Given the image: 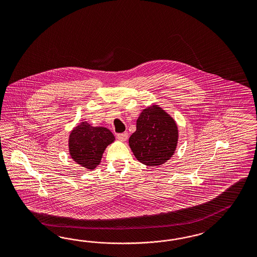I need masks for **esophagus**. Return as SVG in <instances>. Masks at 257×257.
<instances>
[{
	"instance_id": "obj_1",
	"label": "esophagus",
	"mask_w": 257,
	"mask_h": 257,
	"mask_svg": "<svg viewBox=\"0 0 257 257\" xmlns=\"http://www.w3.org/2000/svg\"><path fill=\"white\" fill-rule=\"evenodd\" d=\"M117 139L120 140V141H125L128 139V133H121V134H117Z\"/></svg>"
}]
</instances>
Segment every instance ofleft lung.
Wrapping results in <instances>:
<instances>
[{
    "label": "left lung",
    "instance_id": "obj_1",
    "mask_svg": "<svg viewBox=\"0 0 257 257\" xmlns=\"http://www.w3.org/2000/svg\"><path fill=\"white\" fill-rule=\"evenodd\" d=\"M177 140L178 130L173 118L158 105H152L141 112L129 146L140 162L158 166L174 154Z\"/></svg>",
    "mask_w": 257,
    "mask_h": 257
}]
</instances>
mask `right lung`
Wrapping results in <instances>:
<instances>
[{
	"mask_svg": "<svg viewBox=\"0 0 257 257\" xmlns=\"http://www.w3.org/2000/svg\"><path fill=\"white\" fill-rule=\"evenodd\" d=\"M114 140V135L107 128L92 127L83 121L70 133V156L82 167L94 170L101 162L105 148Z\"/></svg>",
	"mask_w": 257,
	"mask_h": 257,
	"instance_id": "right-lung-1",
	"label": "right lung"
}]
</instances>
